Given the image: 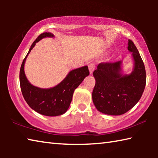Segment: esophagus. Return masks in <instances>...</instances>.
I'll return each mask as SVG.
<instances>
[{
  "label": "esophagus",
  "mask_w": 158,
  "mask_h": 158,
  "mask_svg": "<svg viewBox=\"0 0 158 158\" xmlns=\"http://www.w3.org/2000/svg\"><path fill=\"white\" fill-rule=\"evenodd\" d=\"M89 72H90V74H92L93 71H94L95 69V65L93 63H90L89 65Z\"/></svg>",
  "instance_id": "esophagus-1"
}]
</instances>
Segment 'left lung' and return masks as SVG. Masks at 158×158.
I'll list each match as a JSON object with an SVG mask.
<instances>
[{"label":"left lung","instance_id":"8db88e82","mask_svg":"<svg viewBox=\"0 0 158 158\" xmlns=\"http://www.w3.org/2000/svg\"><path fill=\"white\" fill-rule=\"evenodd\" d=\"M127 49L133 60L130 74L123 70V63H102L93 73L95 85L92 98L95 106L101 113L118 116L126 113L137 104L146 86L145 66L137 47L128 40Z\"/></svg>","mask_w":158,"mask_h":158}]
</instances>
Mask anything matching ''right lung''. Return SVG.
Here are the masks:
<instances>
[{"instance_id": "right-lung-1", "label": "right lung", "mask_w": 158, "mask_h": 158, "mask_svg": "<svg viewBox=\"0 0 158 158\" xmlns=\"http://www.w3.org/2000/svg\"><path fill=\"white\" fill-rule=\"evenodd\" d=\"M52 33H43L33 42L21 64L19 81L22 95L29 106L37 113L47 116H57L65 113L70 105L73 93L85 77L89 75L88 66L69 72L62 81L49 89H42L31 84L24 72L26 58L37 42L46 37H54Z\"/></svg>"}]
</instances>
